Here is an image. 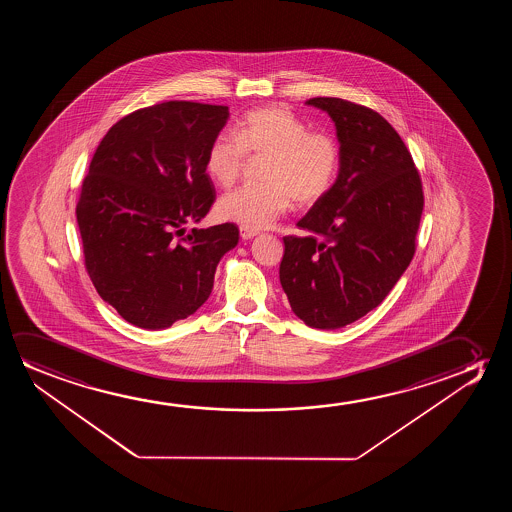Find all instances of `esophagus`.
I'll list each match as a JSON object with an SVG mask.
<instances>
[{"mask_svg": "<svg viewBox=\"0 0 512 512\" xmlns=\"http://www.w3.org/2000/svg\"><path fill=\"white\" fill-rule=\"evenodd\" d=\"M239 234H241V238L243 239H252L257 236V231H250V229H245V227H241L239 229Z\"/></svg>", "mask_w": 512, "mask_h": 512, "instance_id": "esophagus-1", "label": "esophagus"}]
</instances>
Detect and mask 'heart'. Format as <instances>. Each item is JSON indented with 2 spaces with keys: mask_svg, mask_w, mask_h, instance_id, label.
<instances>
[{
  "mask_svg": "<svg viewBox=\"0 0 512 512\" xmlns=\"http://www.w3.org/2000/svg\"><path fill=\"white\" fill-rule=\"evenodd\" d=\"M238 136L220 134L211 141L204 168L218 187L238 182L248 157L266 159L260 187H245L225 196L218 213L236 224L260 231L297 208H311L329 194L336 182L341 152L336 138L309 126L283 105L246 113Z\"/></svg>",
  "mask_w": 512,
  "mask_h": 512,
  "instance_id": "b5f03b06",
  "label": "heart"
}]
</instances>
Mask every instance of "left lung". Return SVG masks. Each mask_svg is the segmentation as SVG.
Segmentation results:
<instances>
[{
    "label": "left lung",
    "mask_w": 512,
    "mask_h": 512,
    "mask_svg": "<svg viewBox=\"0 0 512 512\" xmlns=\"http://www.w3.org/2000/svg\"><path fill=\"white\" fill-rule=\"evenodd\" d=\"M334 120L341 166L329 194L285 236L281 287L313 329H339L379 306L416 252L423 187L388 120L341 98H311Z\"/></svg>",
    "instance_id": "left-lung-1"
}]
</instances>
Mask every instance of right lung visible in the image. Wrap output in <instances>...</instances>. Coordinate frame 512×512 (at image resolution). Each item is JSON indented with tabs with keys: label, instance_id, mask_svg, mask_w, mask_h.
I'll return each instance as SVG.
<instances>
[{
	"label": "right lung",
	"instance_id": "1",
	"mask_svg": "<svg viewBox=\"0 0 512 512\" xmlns=\"http://www.w3.org/2000/svg\"><path fill=\"white\" fill-rule=\"evenodd\" d=\"M229 108L164 101L113 124L82 182L84 264L103 301L141 329H166L210 297L234 224L192 229L215 203L206 152Z\"/></svg>",
	"mask_w": 512,
	"mask_h": 512
}]
</instances>
